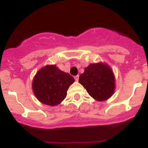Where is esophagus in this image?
<instances>
[{
  "mask_svg": "<svg viewBox=\"0 0 148 148\" xmlns=\"http://www.w3.org/2000/svg\"><path fill=\"white\" fill-rule=\"evenodd\" d=\"M74 79H75V80L77 81H78L79 80V75H77V76H75V77H74Z\"/></svg>",
  "mask_w": 148,
  "mask_h": 148,
  "instance_id": "34e87169",
  "label": "esophagus"
}]
</instances>
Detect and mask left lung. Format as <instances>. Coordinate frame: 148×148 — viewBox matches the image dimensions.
Masks as SVG:
<instances>
[{"label": "left lung", "mask_w": 148, "mask_h": 148, "mask_svg": "<svg viewBox=\"0 0 148 148\" xmlns=\"http://www.w3.org/2000/svg\"><path fill=\"white\" fill-rule=\"evenodd\" d=\"M79 83L97 101L109 99L115 90V76L105 62L90 63L79 77Z\"/></svg>", "instance_id": "obj_1"}]
</instances>
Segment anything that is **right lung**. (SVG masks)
<instances>
[{
    "label": "right lung",
    "mask_w": 148,
    "mask_h": 148,
    "mask_svg": "<svg viewBox=\"0 0 148 148\" xmlns=\"http://www.w3.org/2000/svg\"><path fill=\"white\" fill-rule=\"evenodd\" d=\"M74 82L72 76L61 71L56 65H46L34 77L32 90L41 103L56 106L66 98L68 89Z\"/></svg>",
    "instance_id": "add662e5"
}]
</instances>
